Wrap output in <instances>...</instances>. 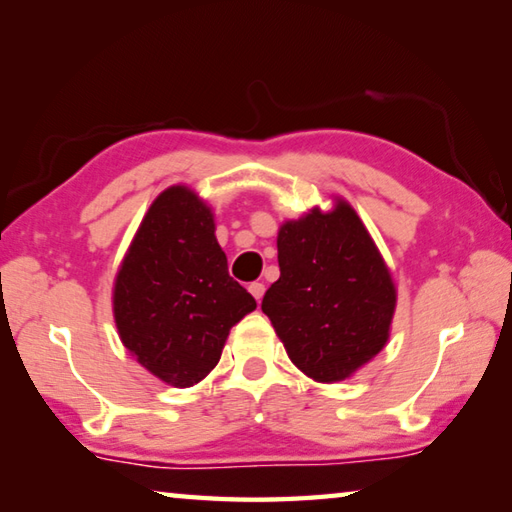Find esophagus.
Wrapping results in <instances>:
<instances>
[{
    "mask_svg": "<svg viewBox=\"0 0 512 512\" xmlns=\"http://www.w3.org/2000/svg\"><path fill=\"white\" fill-rule=\"evenodd\" d=\"M248 291L253 293V298L259 302V300L264 298V291H266V287H264L262 282H253V284H250V287H248Z\"/></svg>",
    "mask_w": 512,
    "mask_h": 512,
    "instance_id": "obj_1",
    "label": "esophagus"
}]
</instances>
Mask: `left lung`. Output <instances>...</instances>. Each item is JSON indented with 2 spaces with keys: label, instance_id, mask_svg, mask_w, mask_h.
Listing matches in <instances>:
<instances>
[{
  "label": "left lung",
  "instance_id": "left-lung-1",
  "mask_svg": "<svg viewBox=\"0 0 512 512\" xmlns=\"http://www.w3.org/2000/svg\"><path fill=\"white\" fill-rule=\"evenodd\" d=\"M280 280L262 311L289 359L307 377L334 384L384 350L397 289L354 207L334 196L332 210L311 207L277 232Z\"/></svg>",
  "mask_w": 512,
  "mask_h": 512
}]
</instances>
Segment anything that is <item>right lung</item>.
I'll return each instance as SVG.
<instances>
[{
    "mask_svg": "<svg viewBox=\"0 0 512 512\" xmlns=\"http://www.w3.org/2000/svg\"><path fill=\"white\" fill-rule=\"evenodd\" d=\"M214 230L212 207L192 187L164 189L144 214L112 289L124 348L176 388L210 375L230 329L257 307L228 275Z\"/></svg>",
    "mask_w": 512,
    "mask_h": 512,
    "instance_id": "obj_1",
    "label": "right lung"
}]
</instances>
